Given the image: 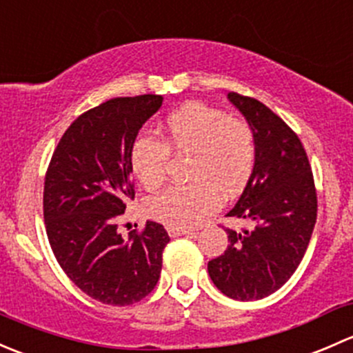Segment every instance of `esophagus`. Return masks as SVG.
Returning a JSON list of instances; mask_svg holds the SVG:
<instances>
[{
	"mask_svg": "<svg viewBox=\"0 0 353 353\" xmlns=\"http://www.w3.org/2000/svg\"><path fill=\"white\" fill-rule=\"evenodd\" d=\"M167 232L170 237H179L186 236V234H193L190 229H179V227H167Z\"/></svg>",
	"mask_w": 353,
	"mask_h": 353,
	"instance_id": "1",
	"label": "esophagus"
}]
</instances>
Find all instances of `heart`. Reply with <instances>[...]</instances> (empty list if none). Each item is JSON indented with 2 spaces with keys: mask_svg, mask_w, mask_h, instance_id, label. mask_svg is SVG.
<instances>
[{
  "mask_svg": "<svg viewBox=\"0 0 353 353\" xmlns=\"http://www.w3.org/2000/svg\"><path fill=\"white\" fill-rule=\"evenodd\" d=\"M163 140L141 134L130 154L131 170L147 190L167 179L172 153L190 157L186 179L148 199V213L167 227L188 229L213 212L220 194L229 199L248 186L258 160V141L251 124L232 119L220 109L191 102L165 119Z\"/></svg>",
  "mask_w": 353,
  "mask_h": 353,
  "instance_id": "b5f03b06",
  "label": "heart"
}]
</instances>
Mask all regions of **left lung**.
I'll return each mask as SVG.
<instances>
[{
    "label": "left lung",
    "instance_id": "8db88e82",
    "mask_svg": "<svg viewBox=\"0 0 353 353\" xmlns=\"http://www.w3.org/2000/svg\"><path fill=\"white\" fill-rule=\"evenodd\" d=\"M229 99L254 130L258 160L227 216L251 227H227L229 244L208 261V273L227 297L258 301L279 290L301 265L318 215V194L297 133L263 102L237 92H229Z\"/></svg>",
    "mask_w": 353,
    "mask_h": 353
}]
</instances>
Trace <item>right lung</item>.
Masks as SVG:
<instances>
[{
	"label": "right lung",
	"mask_w": 353,
	"mask_h": 353,
	"mask_svg": "<svg viewBox=\"0 0 353 353\" xmlns=\"http://www.w3.org/2000/svg\"><path fill=\"white\" fill-rule=\"evenodd\" d=\"M162 102L154 94L117 97L83 112L65 131L46 172L52 252L68 279L102 304L140 302L159 282L167 230L147 220L124 239L117 220L134 198L131 148Z\"/></svg>",
	"instance_id": "right-lung-1"
}]
</instances>
